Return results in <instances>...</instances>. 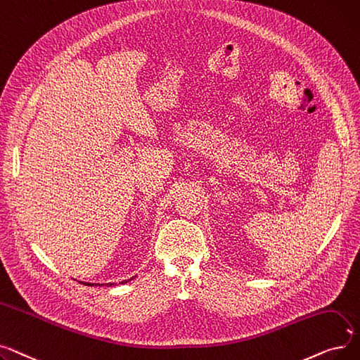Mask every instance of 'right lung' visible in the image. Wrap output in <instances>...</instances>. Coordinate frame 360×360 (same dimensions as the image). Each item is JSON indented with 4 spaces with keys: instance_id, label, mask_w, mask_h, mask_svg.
Returning <instances> with one entry per match:
<instances>
[{
    "instance_id": "add662e5",
    "label": "right lung",
    "mask_w": 360,
    "mask_h": 360,
    "mask_svg": "<svg viewBox=\"0 0 360 360\" xmlns=\"http://www.w3.org/2000/svg\"><path fill=\"white\" fill-rule=\"evenodd\" d=\"M130 280H131V278H130ZM130 280H124V281H122V284H124V283H127V281H130ZM83 284H84V285H94V284H91V283H83ZM95 285H104V284H95ZM105 285H107V287H111L112 284L110 283V284H105Z\"/></svg>"
}]
</instances>
